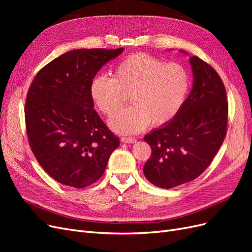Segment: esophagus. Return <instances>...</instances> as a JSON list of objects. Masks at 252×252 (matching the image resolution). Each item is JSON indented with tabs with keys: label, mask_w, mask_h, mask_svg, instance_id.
I'll return each instance as SVG.
<instances>
[{
	"label": "esophagus",
	"mask_w": 252,
	"mask_h": 252,
	"mask_svg": "<svg viewBox=\"0 0 252 252\" xmlns=\"http://www.w3.org/2000/svg\"><path fill=\"white\" fill-rule=\"evenodd\" d=\"M122 142L123 143H127V144H132V143H135L136 140L133 139V138H127V136H123V138L121 139Z\"/></svg>",
	"instance_id": "1"
}]
</instances>
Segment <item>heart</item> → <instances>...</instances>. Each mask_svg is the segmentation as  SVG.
I'll list each match as a JSON object with an SVG mask.
<instances>
[{
  "label": "heart",
  "instance_id": "1",
  "mask_svg": "<svg viewBox=\"0 0 252 252\" xmlns=\"http://www.w3.org/2000/svg\"><path fill=\"white\" fill-rule=\"evenodd\" d=\"M190 79L184 67L146 53H134L121 61L113 78L98 74L90 84V96L106 116L116 112L130 96L129 107L113 114L109 125L119 133L132 134L144 130L151 122L162 126L177 116L184 104Z\"/></svg>",
  "mask_w": 252,
  "mask_h": 252
}]
</instances>
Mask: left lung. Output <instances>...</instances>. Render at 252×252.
Returning a JSON list of instances; mask_svg holds the SVG:
<instances>
[{
	"mask_svg": "<svg viewBox=\"0 0 252 252\" xmlns=\"http://www.w3.org/2000/svg\"><path fill=\"white\" fill-rule=\"evenodd\" d=\"M189 64L193 83L182 108L168 123L144 136L151 147L144 174L151 184L164 189L202 174L226 135L228 103L222 80L200 58L190 57Z\"/></svg>",
	"mask_w": 252,
	"mask_h": 252,
	"instance_id": "obj_1",
	"label": "left lung"
}]
</instances>
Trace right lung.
I'll list each match as a JSON object with an SVG mask.
<instances>
[{
  "mask_svg": "<svg viewBox=\"0 0 252 252\" xmlns=\"http://www.w3.org/2000/svg\"><path fill=\"white\" fill-rule=\"evenodd\" d=\"M124 48L74 49L37 72L28 90L25 121L37 162L52 179L84 188L100 179L120 140L94 109L90 84Z\"/></svg>",
  "mask_w": 252,
  "mask_h": 252,
  "instance_id": "1",
  "label": "right lung"
}]
</instances>
